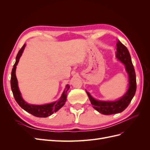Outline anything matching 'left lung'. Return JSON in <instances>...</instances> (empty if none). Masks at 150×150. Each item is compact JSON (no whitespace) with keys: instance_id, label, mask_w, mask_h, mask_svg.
<instances>
[{"instance_id":"left-lung-1","label":"left lung","mask_w":150,"mask_h":150,"mask_svg":"<svg viewBox=\"0 0 150 150\" xmlns=\"http://www.w3.org/2000/svg\"><path fill=\"white\" fill-rule=\"evenodd\" d=\"M116 47V57L124 64L126 71L128 74L129 86L126 93L117 100L101 101L94 99L89 92L86 91L93 107L99 112L104 115L117 114L123 111L132 100L137 90L135 71L128 50L119 40H117Z\"/></svg>"}]
</instances>
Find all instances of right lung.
Listing matches in <instances>:
<instances>
[{"label":"right lung","mask_w":150,"mask_h":150,"mask_svg":"<svg viewBox=\"0 0 150 150\" xmlns=\"http://www.w3.org/2000/svg\"><path fill=\"white\" fill-rule=\"evenodd\" d=\"M25 46L26 44H24V46L19 50V51L16 56V62L12 68L11 79V86L12 91L16 102L23 110L36 117H46L52 115L54 112H57L59 109H61L64 105L67 99V92L69 90L70 86H69V84H67L66 86V88L64 91H63L61 98L59 100L55 102L49 104H41V105L29 104L25 102L22 97L19 86H18V81L16 75V66L19 61L20 57H21L22 53L24 52Z\"/></svg>","instance_id":"1"}]
</instances>
